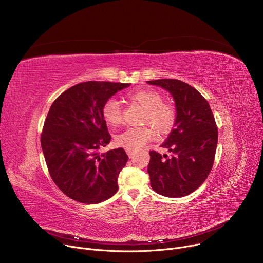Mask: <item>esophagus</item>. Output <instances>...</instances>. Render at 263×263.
<instances>
[{"label": "esophagus", "mask_w": 263, "mask_h": 263, "mask_svg": "<svg viewBox=\"0 0 263 263\" xmlns=\"http://www.w3.org/2000/svg\"><path fill=\"white\" fill-rule=\"evenodd\" d=\"M126 152H127V154H128V156H129L130 158L134 155V152H133V151H130V149H126Z\"/></svg>", "instance_id": "1"}]
</instances>
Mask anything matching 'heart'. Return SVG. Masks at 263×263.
Here are the masks:
<instances>
[{"mask_svg": "<svg viewBox=\"0 0 263 263\" xmlns=\"http://www.w3.org/2000/svg\"><path fill=\"white\" fill-rule=\"evenodd\" d=\"M128 98L139 104L143 109V122L151 124L158 132L171 131L176 121V109L173 105L162 102L161 95L153 89H135L128 93ZM105 122L111 126H118L123 122L122 108L114 98L108 99L102 108ZM155 135L151 126L127 128L116 136V142L130 151H137Z\"/></svg>", "mask_w": 263, "mask_h": 263, "instance_id": "heart-1", "label": "heart"}]
</instances>
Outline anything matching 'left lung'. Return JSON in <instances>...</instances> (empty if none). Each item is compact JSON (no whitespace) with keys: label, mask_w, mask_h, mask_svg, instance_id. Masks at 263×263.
<instances>
[{"label":"left lung","mask_w":263,"mask_h":263,"mask_svg":"<svg viewBox=\"0 0 263 263\" xmlns=\"http://www.w3.org/2000/svg\"><path fill=\"white\" fill-rule=\"evenodd\" d=\"M146 83L167 90L177 112L174 129L161 144L171 156L149 152V182L161 196L182 198L198 190L212 168L217 145L214 117L205 98L190 84L176 79Z\"/></svg>","instance_id":"8db88e82"}]
</instances>
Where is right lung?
<instances>
[{
  "label": "right lung",
  "mask_w": 263,
  "mask_h": 263,
  "mask_svg": "<svg viewBox=\"0 0 263 263\" xmlns=\"http://www.w3.org/2000/svg\"><path fill=\"white\" fill-rule=\"evenodd\" d=\"M131 83L88 81L71 86L52 104L41 142L51 178L68 198L98 204L114 196L128 161L123 147L99 153L111 139L104 103Z\"/></svg>",
  "instance_id": "add662e5"
}]
</instances>
